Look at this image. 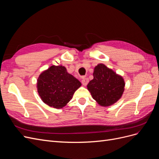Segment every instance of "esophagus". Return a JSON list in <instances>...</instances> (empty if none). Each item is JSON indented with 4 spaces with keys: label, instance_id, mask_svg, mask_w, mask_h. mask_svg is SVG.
Wrapping results in <instances>:
<instances>
[{
    "label": "esophagus",
    "instance_id": "esophagus-1",
    "mask_svg": "<svg viewBox=\"0 0 159 159\" xmlns=\"http://www.w3.org/2000/svg\"><path fill=\"white\" fill-rule=\"evenodd\" d=\"M88 82H89L88 78H83L82 80H81V83H82V84H83L84 85H87V84H88Z\"/></svg>",
    "mask_w": 159,
    "mask_h": 159
}]
</instances>
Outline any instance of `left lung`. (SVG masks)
<instances>
[{"instance_id": "1", "label": "left lung", "mask_w": 159, "mask_h": 159, "mask_svg": "<svg viewBox=\"0 0 159 159\" xmlns=\"http://www.w3.org/2000/svg\"><path fill=\"white\" fill-rule=\"evenodd\" d=\"M93 79L88 84V89L98 104L103 107L114 104L121 98L125 81L121 75L103 64L95 67Z\"/></svg>"}]
</instances>
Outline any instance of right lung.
Returning <instances> with one entry per match:
<instances>
[{
  "instance_id": "add662e5",
  "label": "right lung",
  "mask_w": 159,
  "mask_h": 159,
  "mask_svg": "<svg viewBox=\"0 0 159 159\" xmlns=\"http://www.w3.org/2000/svg\"><path fill=\"white\" fill-rule=\"evenodd\" d=\"M81 84L62 66H52L39 75L37 89L41 99L50 107H64Z\"/></svg>"
}]
</instances>
